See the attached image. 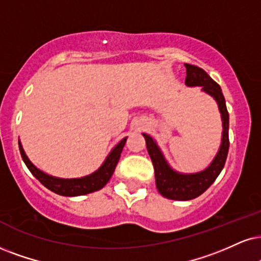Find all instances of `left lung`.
Here are the masks:
<instances>
[{"label":"left lung","instance_id":"left-lung-1","mask_svg":"<svg viewBox=\"0 0 261 261\" xmlns=\"http://www.w3.org/2000/svg\"><path fill=\"white\" fill-rule=\"evenodd\" d=\"M186 80L185 83L190 87L202 86L203 91L211 94L219 105V110L223 120V141L219 152L215 156L212 165L207 169L196 174H179L170 169L163 159L162 153L152 138L147 134H143L146 140L147 152L151 157L155 168L156 186L159 192L167 198L175 201H189L202 195L215 181L218 175L223 170L229 152V112H227L225 98L221 92L220 86L208 75L201 67L185 64Z\"/></svg>","mask_w":261,"mask_h":261}]
</instances>
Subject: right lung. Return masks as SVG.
<instances>
[{"label":"right lung","mask_w":261,"mask_h":261,"mask_svg":"<svg viewBox=\"0 0 261 261\" xmlns=\"http://www.w3.org/2000/svg\"><path fill=\"white\" fill-rule=\"evenodd\" d=\"M125 140H127V138H124L123 140L120 141V144H118V145L111 151L110 155L108 156L104 165L96 170L95 173L81 179H59L44 174L43 172L37 169L36 167L29 161L27 155H25L24 150H22L20 143H19V150H20L22 161H24L25 165H27L29 170L31 172V174L34 175L42 185L46 186L48 190H50V191L62 196H81L91 194V192H94L96 190H100L101 188H104L106 182L110 180L111 175L114 174L116 166H117L118 161H120L121 152L122 150H123Z\"/></svg>","instance_id":"add662e5"}]
</instances>
